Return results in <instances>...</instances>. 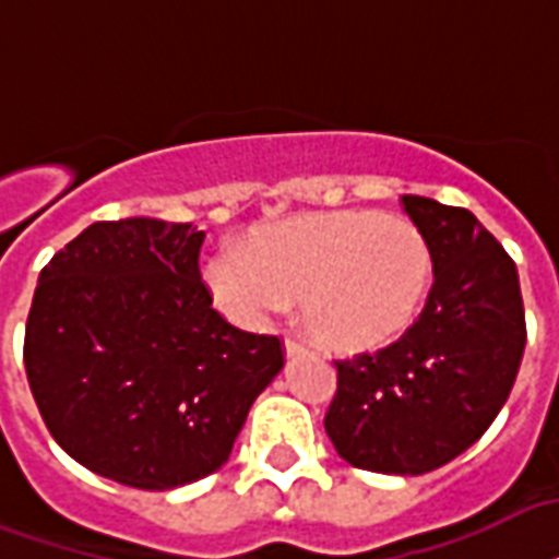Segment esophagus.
Here are the masks:
<instances>
[{
	"instance_id": "obj_1",
	"label": "esophagus",
	"mask_w": 559,
	"mask_h": 559,
	"mask_svg": "<svg viewBox=\"0 0 559 559\" xmlns=\"http://www.w3.org/2000/svg\"><path fill=\"white\" fill-rule=\"evenodd\" d=\"M284 352H287V357H298L308 352V346H305V343H298V340H293V336H287V340H284Z\"/></svg>"
}]
</instances>
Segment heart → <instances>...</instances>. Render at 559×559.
<instances>
[{
    "label": "heart",
    "instance_id": "obj_1",
    "mask_svg": "<svg viewBox=\"0 0 559 559\" xmlns=\"http://www.w3.org/2000/svg\"><path fill=\"white\" fill-rule=\"evenodd\" d=\"M204 281L225 317L249 328L270 325L301 298L319 343L355 355L393 343L416 322L431 293L433 254L404 216L313 213L266 228L251 251H213Z\"/></svg>",
    "mask_w": 559,
    "mask_h": 559
}]
</instances>
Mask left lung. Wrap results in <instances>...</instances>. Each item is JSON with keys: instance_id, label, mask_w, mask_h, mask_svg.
Masks as SVG:
<instances>
[{"instance_id": "1", "label": "left lung", "mask_w": 559, "mask_h": 559, "mask_svg": "<svg viewBox=\"0 0 559 559\" xmlns=\"http://www.w3.org/2000/svg\"><path fill=\"white\" fill-rule=\"evenodd\" d=\"M431 242L433 287L402 340L336 364L325 431L340 457L381 475H425L484 437L525 352L516 263L466 207L402 195Z\"/></svg>"}]
</instances>
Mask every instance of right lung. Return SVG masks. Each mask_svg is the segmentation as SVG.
Here are the masks:
<instances>
[{"label": "right lung", "mask_w": 559, "mask_h": 559, "mask_svg": "<svg viewBox=\"0 0 559 559\" xmlns=\"http://www.w3.org/2000/svg\"><path fill=\"white\" fill-rule=\"evenodd\" d=\"M202 242L193 223H93L37 278L28 386L55 442L102 478L176 489L213 475L284 366L278 336L213 310Z\"/></svg>", "instance_id": "obj_1"}]
</instances>
